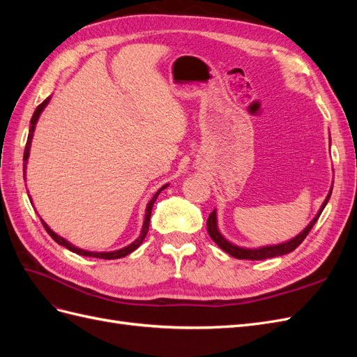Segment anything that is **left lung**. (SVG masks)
<instances>
[{"instance_id":"left-lung-1","label":"left lung","mask_w":357,"mask_h":357,"mask_svg":"<svg viewBox=\"0 0 357 357\" xmlns=\"http://www.w3.org/2000/svg\"><path fill=\"white\" fill-rule=\"evenodd\" d=\"M331 193H332V188L328 193L326 199L323 201L321 207L319 210V213L316 214V218L312 219L308 225L307 228L302 231L301 234H298L295 238H291L286 243H280V244H274V245H264V247H257V248H245V247H240V245H235L231 241H228L225 238V236L220 234L219 228H218V213L215 210L208 215V220H207V231L211 236V240L218 244L223 252H226L228 255H231L232 257L236 259H248V261H262V259H268V257H275V256H283L287 255L290 252H294L295 248L304 241L305 236L308 235V232L311 231L312 226L317 222V219L320 218V214L323 211V208L326 207V204L331 198Z\"/></svg>"}]
</instances>
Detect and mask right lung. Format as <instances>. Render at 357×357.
<instances>
[{
    "label": "right lung",
    "mask_w": 357,
    "mask_h": 357,
    "mask_svg": "<svg viewBox=\"0 0 357 357\" xmlns=\"http://www.w3.org/2000/svg\"><path fill=\"white\" fill-rule=\"evenodd\" d=\"M49 101H50V96L49 98H46L45 101H43L37 109H36V112H34V114H32V119H31V126H29V134H28V139H26V146H25V153H24V178H25V174H26V164H28V158H29V149H31V142H32V135H34V131H36V125H37V121H38V117H40V114H41V112L45 110V107L49 104ZM168 185H165V186H162L155 195H153V198L149 201V204H147V207H146V215H144V222H143V228H142V232H139V236L138 238L134 241V243H131L129 245H126V247H123V248H119V250H114V252H88V250H83V248H79V247H75V245H73L71 243H68L66 238H62L61 235H58V234H55L53 232L49 226L46 225V222L41 219V223H43V226H45L46 228V231H47V234L52 236L53 240H55L59 245H63V247H67L70 252H73V253H77V255H82V256H89V257H100V259H121V257H125L126 255H129V253H132L134 250H137V248L142 245V243L144 241V238H146V235H147V231H149V223H150V215H152V208H153V204H155V201H156V198H158V195L159 193L164 190L165 188H167ZM29 199H31V197H29Z\"/></svg>",
    "instance_id": "add662e5"
}]
</instances>
